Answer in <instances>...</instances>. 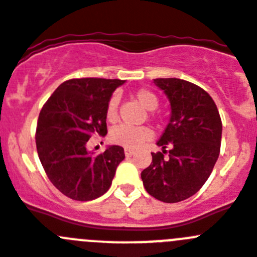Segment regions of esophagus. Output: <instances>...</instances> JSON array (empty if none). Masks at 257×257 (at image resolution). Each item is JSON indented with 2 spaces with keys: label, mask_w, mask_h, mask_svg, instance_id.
<instances>
[{
  "label": "esophagus",
  "mask_w": 257,
  "mask_h": 257,
  "mask_svg": "<svg viewBox=\"0 0 257 257\" xmlns=\"http://www.w3.org/2000/svg\"><path fill=\"white\" fill-rule=\"evenodd\" d=\"M134 154H135V151H134V149H130V148L124 149V156L126 157H131L134 156Z\"/></svg>",
  "instance_id": "esophagus-1"
}]
</instances>
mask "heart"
I'll use <instances>...</instances> for the list:
<instances>
[{"label":"heart","mask_w":257,"mask_h":257,"mask_svg":"<svg viewBox=\"0 0 257 257\" xmlns=\"http://www.w3.org/2000/svg\"><path fill=\"white\" fill-rule=\"evenodd\" d=\"M135 99L148 110H154L160 104V99L153 91L148 88H139L134 94ZM118 104H119V96L117 94L109 97L105 108V117L108 122H115L118 119ZM152 139V131L148 127L140 126L134 127L128 124H121L115 127L110 133V142L113 144L121 145L124 148L135 149L144 143Z\"/></svg>","instance_id":"heart-1"}]
</instances>
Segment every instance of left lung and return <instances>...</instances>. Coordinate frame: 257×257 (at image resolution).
Wrapping results in <instances>:
<instances>
[{"label":"left lung","mask_w":257,"mask_h":257,"mask_svg":"<svg viewBox=\"0 0 257 257\" xmlns=\"http://www.w3.org/2000/svg\"><path fill=\"white\" fill-rule=\"evenodd\" d=\"M154 83L169 97L171 118L157 142L162 152L152 153L142 180L152 197L176 203L196 194L212 172L220 153L221 118L212 97L199 86L179 78H156Z\"/></svg>","instance_id":"obj_1"}]
</instances>
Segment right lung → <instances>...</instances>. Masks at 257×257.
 <instances>
[{"label":"right lung","mask_w":257,"mask_h":257,"mask_svg":"<svg viewBox=\"0 0 257 257\" xmlns=\"http://www.w3.org/2000/svg\"><path fill=\"white\" fill-rule=\"evenodd\" d=\"M122 83V79H68L41 109L36 128L38 157L52 185L68 198L91 201L112 185L123 148L112 145L94 154L86 143L106 134V103Z\"/></svg>","instance_id":"obj_1"}]
</instances>
